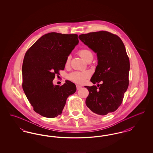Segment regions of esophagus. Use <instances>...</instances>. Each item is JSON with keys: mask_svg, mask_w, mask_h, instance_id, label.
Instances as JSON below:
<instances>
[{"mask_svg": "<svg viewBox=\"0 0 153 153\" xmlns=\"http://www.w3.org/2000/svg\"><path fill=\"white\" fill-rule=\"evenodd\" d=\"M76 88H77V90H79V89H80L81 88V87L80 86V85H76Z\"/></svg>", "mask_w": 153, "mask_h": 153, "instance_id": "34e87169", "label": "esophagus"}]
</instances>
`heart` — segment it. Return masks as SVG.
Listing matches in <instances>:
<instances>
[{"label":"heart","mask_w":153,"mask_h":153,"mask_svg":"<svg viewBox=\"0 0 153 153\" xmlns=\"http://www.w3.org/2000/svg\"><path fill=\"white\" fill-rule=\"evenodd\" d=\"M78 53L82 58L84 59L87 61L91 59L92 60V58L94 57V53L92 51L87 48L81 49L78 51ZM69 62L70 57L68 56L66 59V65H68L69 64ZM89 76L90 74L88 72H73L69 74L68 78L69 79L79 84H82Z\"/></svg>","instance_id":"b5f03b06"}]
</instances>
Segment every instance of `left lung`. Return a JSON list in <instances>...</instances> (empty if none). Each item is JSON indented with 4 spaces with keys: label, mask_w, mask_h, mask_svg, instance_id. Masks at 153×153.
<instances>
[{
    "label": "left lung",
    "mask_w": 153,
    "mask_h": 153,
    "mask_svg": "<svg viewBox=\"0 0 153 153\" xmlns=\"http://www.w3.org/2000/svg\"><path fill=\"white\" fill-rule=\"evenodd\" d=\"M84 44L97 53L98 65L91 81L85 103L93 112L105 115L121 105L128 84L130 60L122 39L106 31L81 34Z\"/></svg>",
    "instance_id": "left-lung-1"
}]
</instances>
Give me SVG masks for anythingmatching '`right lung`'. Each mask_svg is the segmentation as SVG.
Returning <instances> with one entry per match:
<instances>
[{
	"label": "right lung",
	"mask_w": 153,
	"mask_h": 153,
	"mask_svg": "<svg viewBox=\"0 0 153 153\" xmlns=\"http://www.w3.org/2000/svg\"><path fill=\"white\" fill-rule=\"evenodd\" d=\"M79 43L77 34L50 33L44 35L26 51L22 65V88L33 109L42 117L62 114L66 100L76 91L72 82L54 85L53 81L64 70L66 59Z\"/></svg>",
	"instance_id": "obj_1"
}]
</instances>
